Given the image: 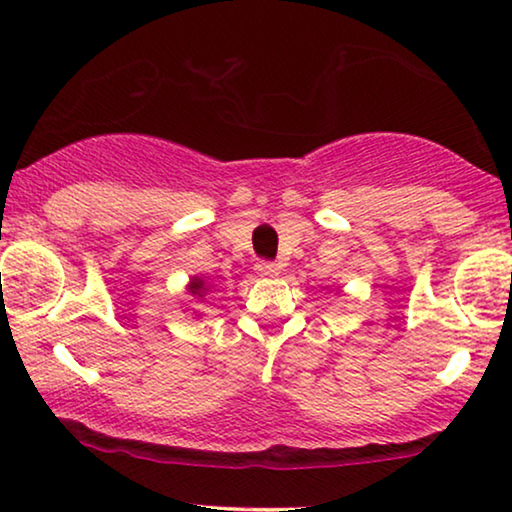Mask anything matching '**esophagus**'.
<instances>
[{
  "mask_svg": "<svg viewBox=\"0 0 512 512\" xmlns=\"http://www.w3.org/2000/svg\"><path fill=\"white\" fill-rule=\"evenodd\" d=\"M255 271H257L262 278H276L278 273H280V266L269 262V259H262V262L255 264Z\"/></svg>",
  "mask_w": 512,
  "mask_h": 512,
  "instance_id": "1",
  "label": "esophagus"
}]
</instances>
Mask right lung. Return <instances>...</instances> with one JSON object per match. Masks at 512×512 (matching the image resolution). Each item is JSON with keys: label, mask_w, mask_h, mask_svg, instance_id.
I'll list each match as a JSON object with an SVG mask.
<instances>
[{"label": "right lung", "mask_w": 512, "mask_h": 512, "mask_svg": "<svg viewBox=\"0 0 512 512\" xmlns=\"http://www.w3.org/2000/svg\"><path fill=\"white\" fill-rule=\"evenodd\" d=\"M188 289H190V294H193V296H204V292H207V282L195 278L193 282H190Z\"/></svg>", "instance_id": "1"}]
</instances>
